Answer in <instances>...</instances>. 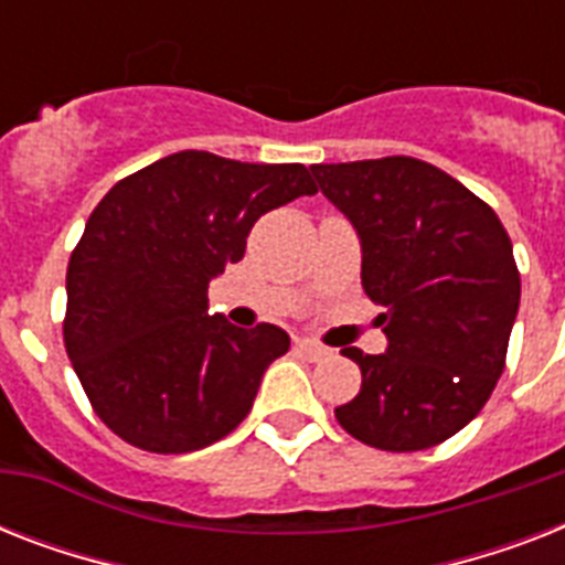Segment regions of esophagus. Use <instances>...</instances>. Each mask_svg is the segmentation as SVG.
<instances>
[{"label":"esophagus","mask_w":565,"mask_h":565,"mask_svg":"<svg viewBox=\"0 0 565 565\" xmlns=\"http://www.w3.org/2000/svg\"><path fill=\"white\" fill-rule=\"evenodd\" d=\"M296 352L305 354L308 361H326L328 354H331V349H326V345H319L317 340H296Z\"/></svg>","instance_id":"esophagus-1"}]
</instances>
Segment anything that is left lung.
<instances>
[{"label":"left lung","mask_w":565,"mask_h":565,"mask_svg":"<svg viewBox=\"0 0 565 565\" xmlns=\"http://www.w3.org/2000/svg\"><path fill=\"white\" fill-rule=\"evenodd\" d=\"M310 172L358 228L361 284L384 308L390 343L384 354L343 349L363 384L337 422L381 451L439 446L504 372L522 292L508 231L472 190L407 154Z\"/></svg>","instance_id":"obj_1"}]
</instances>
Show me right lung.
<instances>
[{
	"instance_id": "obj_1",
	"label": "right lung",
	"mask_w": 565,
	"mask_h": 565,
	"mask_svg": "<svg viewBox=\"0 0 565 565\" xmlns=\"http://www.w3.org/2000/svg\"><path fill=\"white\" fill-rule=\"evenodd\" d=\"M313 193L301 163L188 149L117 181L96 204L66 266L64 345L119 439L184 455L246 419L290 337L269 322L246 331L207 317V284L243 257L266 211Z\"/></svg>"
}]
</instances>
